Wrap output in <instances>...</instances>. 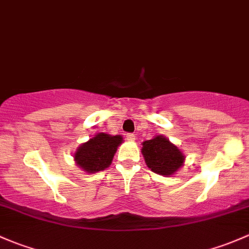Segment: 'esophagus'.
Here are the masks:
<instances>
[{"label":"esophagus","mask_w":249,"mask_h":249,"mask_svg":"<svg viewBox=\"0 0 249 249\" xmlns=\"http://www.w3.org/2000/svg\"><path fill=\"white\" fill-rule=\"evenodd\" d=\"M125 139H127L128 142H134L135 135L133 134V133H127V134H125Z\"/></svg>","instance_id":"esophagus-1"}]
</instances>
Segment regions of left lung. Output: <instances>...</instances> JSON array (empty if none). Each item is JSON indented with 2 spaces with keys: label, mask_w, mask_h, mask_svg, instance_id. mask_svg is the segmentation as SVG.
<instances>
[{
  "label": "left lung",
  "mask_w": 249,
  "mask_h": 249,
  "mask_svg": "<svg viewBox=\"0 0 249 249\" xmlns=\"http://www.w3.org/2000/svg\"><path fill=\"white\" fill-rule=\"evenodd\" d=\"M142 152L148 168L160 175H173L184 160L181 151L162 135L143 142Z\"/></svg>",
  "instance_id": "obj_1"
}]
</instances>
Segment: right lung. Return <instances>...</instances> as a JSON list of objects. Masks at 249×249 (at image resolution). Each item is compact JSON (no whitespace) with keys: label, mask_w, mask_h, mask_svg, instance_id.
I'll return each mask as SVG.
<instances>
[{"label":"right lung","mask_w":249,"mask_h":249,"mask_svg":"<svg viewBox=\"0 0 249 249\" xmlns=\"http://www.w3.org/2000/svg\"><path fill=\"white\" fill-rule=\"evenodd\" d=\"M121 142L122 137L120 135L111 137L104 133H98L78 148L74 158L76 164L87 173L104 170L110 165L117 146Z\"/></svg>","instance_id":"add662e5"}]
</instances>
